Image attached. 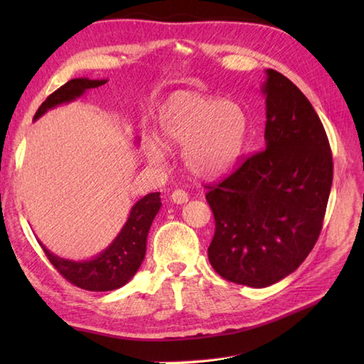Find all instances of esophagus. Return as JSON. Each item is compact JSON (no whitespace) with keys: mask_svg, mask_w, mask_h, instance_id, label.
<instances>
[{"mask_svg":"<svg viewBox=\"0 0 364 364\" xmlns=\"http://www.w3.org/2000/svg\"><path fill=\"white\" fill-rule=\"evenodd\" d=\"M170 198H172V202L173 203H176V205H183V203H186L188 200H189V196H188V192L186 191H183V189H176V191H173L172 192V196H170Z\"/></svg>","mask_w":364,"mask_h":364,"instance_id":"1","label":"esophagus"}]
</instances>
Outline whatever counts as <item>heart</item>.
I'll list each match as a JSON object with an SVG mask.
<instances>
[{
  "label": "heart",
  "instance_id": "b5f03b06",
  "mask_svg": "<svg viewBox=\"0 0 364 364\" xmlns=\"http://www.w3.org/2000/svg\"><path fill=\"white\" fill-rule=\"evenodd\" d=\"M158 129L168 145H183V162L198 180L228 175L244 150L247 115L233 100H219L192 92H178L161 106ZM146 154L154 162L164 158L156 139H149Z\"/></svg>",
  "mask_w": 364,
  "mask_h": 364
}]
</instances>
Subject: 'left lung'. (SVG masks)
Instances as JSON below:
<instances>
[{
  "label": "left lung",
  "mask_w": 364,
  "mask_h": 364,
  "mask_svg": "<svg viewBox=\"0 0 364 364\" xmlns=\"http://www.w3.org/2000/svg\"><path fill=\"white\" fill-rule=\"evenodd\" d=\"M261 90L266 149L206 194L215 220L211 266L250 288L280 282L305 261L322 230L333 181L328 139L308 98L272 68Z\"/></svg>",
  "instance_id": "1"
}]
</instances>
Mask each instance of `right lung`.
Wrapping results in <instances>:
<instances>
[{"label":"right lung","mask_w":364,"mask_h":364,"mask_svg":"<svg viewBox=\"0 0 364 364\" xmlns=\"http://www.w3.org/2000/svg\"><path fill=\"white\" fill-rule=\"evenodd\" d=\"M107 80L75 78L65 82L63 87L54 90L38 107L34 120L64 103L75 102L76 98L86 94L87 90L103 86ZM161 208L159 192H151L142 197L131 208L125 225L117 237L97 255V257L82 261H73L56 257L41 242L46 257L58 272L65 280L86 291H114L127 284L141 267L146 252V236L153 219Z\"/></svg>","instance_id":"obj_1"}]
</instances>
